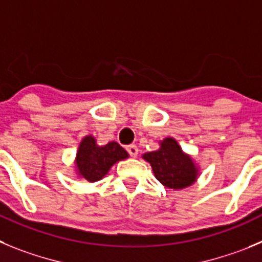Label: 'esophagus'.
<instances>
[{
  "mask_svg": "<svg viewBox=\"0 0 262 262\" xmlns=\"http://www.w3.org/2000/svg\"><path fill=\"white\" fill-rule=\"evenodd\" d=\"M126 151L129 152V155L133 158H136L138 155V147L136 145H129L126 146Z\"/></svg>",
  "mask_w": 262,
  "mask_h": 262,
  "instance_id": "34e87169",
  "label": "esophagus"
}]
</instances>
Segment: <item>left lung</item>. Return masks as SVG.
Returning a JSON list of instances; mask_svg holds the SVG:
<instances>
[{
    "label": "left lung",
    "instance_id": "8db88e82",
    "mask_svg": "<svg viewBox=\"0 0 262 262\" xmlns=\"http://www.w3.org/2000/svg\"><path fill=\"white\" fill-rule=\"evenodd\" d=\"M143 159L151 164L154 175L164 187L183 189L189 187L197 179V168L189 155L184 154L173 138L160 142L157 151L146 152Z\"/></svg>",
    "mask_w": 262,
    "mask_h": 262
}]
</instances>
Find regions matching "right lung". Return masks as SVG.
I'll list each match as a JSON object with an SVG mask.
<instances>
[{
  "label": "right lung",
  "instance_id": "add662e5",
  "mask_svg": "<svg viewBox=\"0 0 262 262\" xmlns=\"http://www.w3.org/2000/svg\"><path fill=\"white\" fill-rule=\"evenodd\" d=\"M128 158V152L117 142L98 146L94 137H84L77 152L75 164L79 175L87 181H98L119 160Z\"/></svg>",
  "mask_w": 262,
  "mask_h": 262
}]
</instances>
